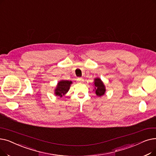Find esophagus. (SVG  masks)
I'll return each instance as SVG.
<instances>
[{
    "mask_svg": "<svg viewBox=\"0 0 156 156\" xmlns=\"http://www.w3.org/2000/svg\"><path fill=\"white\" fill-rule=\"evenodd\" d=\"M84 80L82 78H77V82H83Z\"/></svg>",
    "mask_w": 156,
    "mask_h": 156,
    "instance_id": "1",
    "label": "esophagus"
}]
</instances>
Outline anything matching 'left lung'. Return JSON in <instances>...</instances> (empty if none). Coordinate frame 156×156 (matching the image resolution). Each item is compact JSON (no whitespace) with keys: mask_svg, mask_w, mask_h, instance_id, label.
<instances>
[{"mask_svg":"<svg viewBox=\"0 0 156 156\" xmlns=\"http://www.w3.org/2000/svg\"><path fill=\"white\" fill-rule=\"evenodd\" d=\"M94 89L93 90L98 97L103 96L106 92V87L103 81L99 78H94Z\"/></svg>","mask_w":156,"mask_h":156,"instance_id":"obj_1","label":"left lung"}]
</instances>
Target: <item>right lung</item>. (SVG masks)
<instances>
[{
    "instance_id": "add662e5",
    "label": "right lung",
    "mask_w": 156,
    "mask_h": 156,
    "mask_svg": "<svg viewBox=\"0 0 156 156\" xmlns=\"http://www.w3.org/2000/svg\"><path fill=\"white\" fill-rule=\"evenodd\" d=\"M73 83L71 81L62 80L58 82L56 88L54 90V94L56 96L62 98L69 91L71 85Z\"/></svg>"
}]
</instances>
